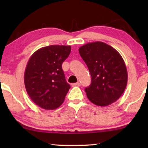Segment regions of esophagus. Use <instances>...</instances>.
Here are the masks:
<instances>
[{"label": "esophagus", "mask_w": 148, "mask_h": 148, "mask_svg": "<svg viewBox=\"0 0 148 148\" xmlns=\"http://www.w3.org/2000/svg\"><path fill=\"white\" fill-rule=\"evenodd\" d=\"M81 86V84L79 83V82H77V83H75V84H72V87H79Z\"/></svg>", "instance_id": "1"}]
</instances>
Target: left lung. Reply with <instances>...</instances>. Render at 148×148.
Returning <instances> with one entry per match:
<instances>
[{
  "instance_id": "obj_1",
  "label": "left lung",
  "mask_w": 148,
  "mask_h": 148,
  "mask_svg": "<svg viewBox=\"0 0 148 148\" xmlns=\"http://www.w3.org/2000/svg\"><path fill=\"white\" fill-rule=\"evenodd\" d=\"M91 76V84L85 89L90 101L106 106L118 100L127 84V68L121 55L102 42H94L79 48Z\"/></svg>"
}]
</instances>
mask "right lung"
<instances>
[{
  "mask_svg": "<svg viewBox=\"0 0 148 148\" xmlns=\"http://www.w3.org/2000/svg\"><path fill=\"white\" fill-rule=\"evenodd\" d=\"M70 46L52 45L42 47L30 57L24 74V83L30 98L45 110H54L64 101L71 88L62 64L71 53Z\"/></svg>",
  "mask_w": 148,
  "mask_h": 148,
  "instance_id": "1",
  "label": "right lung"
}]
</instances>
